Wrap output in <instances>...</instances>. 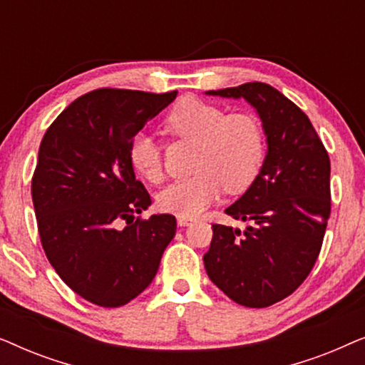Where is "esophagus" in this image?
<instances>
[{"instance_id":"obj_1","label":"esophagus","mask_w":365,"mask_h":365,"mask_svg":"<svg viewBox=\"0 0 365 365\" xmlns=\"http://www.w3.org/2000/svg\"><path fill=\"white\" fill-rule=\"evenodd\" d=\"M178 224L181 227H186V226H191L192 224V219H189V217H182V216H178Z\"/></svg>"}]
</instances>
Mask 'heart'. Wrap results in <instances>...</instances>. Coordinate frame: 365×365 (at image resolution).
<instances>
[{"label":"heart","mask_w":365,"mask_h":365,"mask_svg":"<svg viewBox=\"0 0 365 365\" xmlns=\"http://www.w3.org/2000/svg\"><path fill=\"white\" fill-rule=\"evenodd\" d=\"M166 129L173 136L197 141L194 176L178 179L159 192V206L182 217H194L221 196L222 189L241 192L261 171L266 141L251 114H226L216 104L186 98L169 113ZM134 171L148 181L163 176L161 146L146 133L134 134L128 148Z\"/></svg>","instance_id":"heart-1"}]
</instances>
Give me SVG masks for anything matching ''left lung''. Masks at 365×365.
<instances>
[{
	"mask_svg": "<svg viewBox=\"0 0 365 365\" xmlns=\"http://www.w3.org/2000/svg\"><path fill=\"white\" fill-rule=\"evenodd\" d=\"M206 94L251 104L267 151L254 182L224 211L249 226L214 224L204 267L234 302L272 306L296 291L317 261L331 214V161L309 118L276 88L246 83Z\"/></svg>",
	"mask_w": 365,
	"mask_h": 365,
	"instance_id": "left-lung-1",
	"label": "left lung"
}]
</instances>
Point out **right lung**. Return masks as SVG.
<instances>
[{
  "label": "right lung",
  "instance_id": "add662e5",
  "mask_svg": "<svg viewBox=\"0 0 365 365\" xmlns=\"http://www.w3.org/2000/svg\"><path fill=\"white\" fill-rule=\"evenodd\" d=\"M176 96L96 89L69 104L39 146L31 196L43 249L58 276L96 306L138 297L176 234L171 214L134 221L151 197L128 158L134 134Z\"/></svg>",
  "mask_w": 365,
  "mask_h": 365
}]
</instances>
